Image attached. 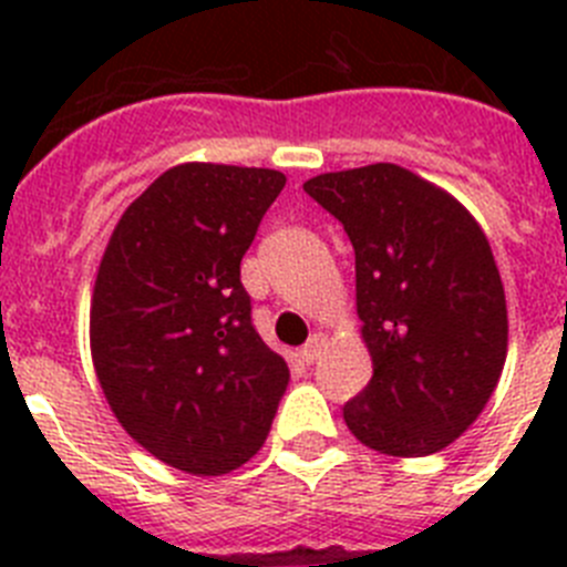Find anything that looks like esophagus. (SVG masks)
Masks as SVG:
<instances>
[{"label": "esophagus", "mask_w": 567, "mask_h": 567, "mask_svg": "<svg viewBox=\"0 0 567 567\" xmlns=\"http://www.w3.org/2000/svg\"><path fill=\"white\" fill-rule=\"evenodd\" d=\"M327 343H329L327 334H323V332H315L312 338L307 340V346L300 349V358H303V363H315V360H318L320 354H323V349H327Z\"/></svg>", "instance_id": "1"}]
</instances>
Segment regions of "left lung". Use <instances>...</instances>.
<instances>
[{
  "instance_id": "8db88e82",
  "label": "left lung",
  "mask_w": 567,
  "mask_h": 567,
  "mask_svg": "<svg viewBox=\"0 0 567 567\" xmlns=\"http://www.w3.org/2000/svg\"><path fill=\"white\" fill-rule=\"evenodd\" d=\"M303 189L354 247L372 380L343 405L349 432L389 457L443 452L483 414L508 354L505 289L483 227L398 164L320 173Z\"/></svg>"
}]
</instances>
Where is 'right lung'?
Listing matches in <instances>:
<instances>
[{"instance_id": "add662e5", "label": "right lung", "mask_w": 567, "mask_h": 567, "mask_svg": "<svg viewBox=\"0 0 567 567\" xmlns=\"http://www.w3.org/2000/svg\"><path fill=\"white\" fill-rule=\"evenodd\" d=\"M287 175L187 162L115 224L90 300V354L110 412L155 460L195 477L247 463L289 365L249 318L240 258Z\"/></svg>"}]
</instances>
